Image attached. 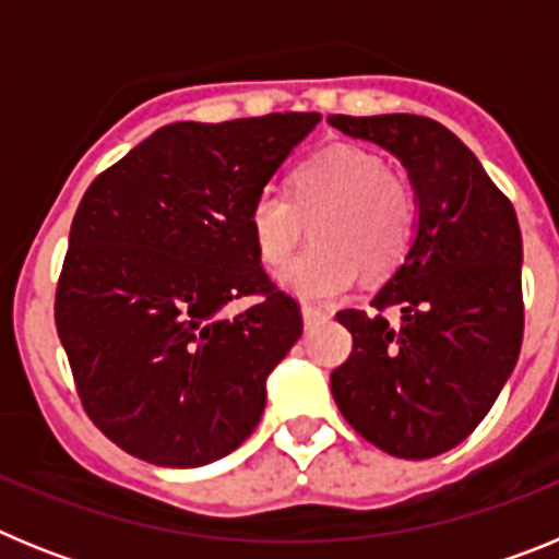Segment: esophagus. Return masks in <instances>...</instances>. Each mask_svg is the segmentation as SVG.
I'll use <instances>...</instances> for the list:
<instances>
[{
	"label": "esophagus",
	"mask_w": 559,
	"mask_h": 559,
	"mask_svg": "<svg viewBox=\"0 0 559 559\" xmlns=\"http://www.w3.org/2000/svg\"><path fill=\"white\" fill-rule=\"evenodd\" d=\"M302 319H305V328L313 330L316 324H322L328 319V313L319 308H310V305H302Z\"/></svg>",
	"instance_id": "obj_1"
}]
</instances>
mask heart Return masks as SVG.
Segmentation results:
<instances>
[{"label":"heart","instance_id":"b5f03b06","mask_svg":"<svg viewBox=\"0 0 559 559\" xmlns=\"http://www.w3.org/2000/svg\"><path fill=\"white\" fill-rule=\"evenodd\" d=\"M313 224V249L280 271V285L302 302L324 305L347 294L364 269L386 276L406 260L417 231V192L383 156L360 145L316 151L290 173V199L260 190L249 231L265 265H283Z\"/></svg>","mask_w":559,"mask_h":559}]
</instances>
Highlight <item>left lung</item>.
Returning <instances> with one entry per match:
<instances>
[{
    "label": "left lung",
    "mask_w": 559,
    "mask_h": 559,
    "mask_svg": "<svg viewBox=\"0 0 559 559\" xmlns=\"http://www.w3.org/2000/svg\"><path fill=\"white\" fill-rule=\"evenodd\" d=\"M341 133L394 153L417 192L406 260L374 310H341L353 353L330 374L335 406L360 437L400 459L456 448L487 417L523 341L521 226L481 162L417 114H330ZM397 307L392 329L382 310Z\"/></svg>",
    "instance_id": "1"
}]
</instances>
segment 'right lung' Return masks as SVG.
Here are the masks:
<instances>
[{
    "label": "right lung",
    "mask_w": 559,
    "mask_h": 559,
    "mask_svg": "<svg viewBox=\"0 0 559 559\" xmlns=\"http://www.w3.org/2000/svg\"><path fill=\"white\" fill-rule=\"evenodd\" d=\"M322 114L173 122L100 173L69 229L56 328L97 428L162 467L224 459L302 335L260 265L249 206ZM243 295V314L225 310Z\"/></svg>",
    "instance_id": "right-lung-1"
}]
</instances>
